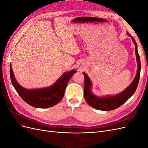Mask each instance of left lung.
<instances>
[{
    "instance_id": "1",
    "label": "left lung",
    "mask_w": 148,
    "mask_h": 148,
    "mask_svg": "<svg viewBox=\"0 0 148 148\" xmlns=\"http://www.w3.org/2000/svg\"><path fill=\"white\" fill-rule=\"evenodd\" d=\"M127 34L132 38L133 42L135 44V45L136 46L135 52L138 62V70L135 79H134L131 84L124 91L121 92L119 95L114 96H108L105 97H96L95 95H93L90 91V88L91 87V83L90 79H89L88 75L86 73H83L84 77V97L86 102L89 106L96 109L107 111L114 110L118 108L120 106H122L123 104H124V103L133 95L137 88L140 77V56L138 54V52L137 50V44L135 39H134L128 33H127Z\"/></svg>"
}]
</instances>
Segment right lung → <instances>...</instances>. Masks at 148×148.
Wrapping results in <instances>:
<instances>
[{"label":"right lung","mask_w":148,"mask_h":148,"mask_svg":"<svg viewBox=\"0 0 148 148\" xmlns=\"http://www.w3.org/2000/svg\"><path fill=\"white\" fill-rule=\"evenodd\" d=\"M11 82L19 96L29 105L36 108H48L58 104L63 98L69 79L77 72L72 70L64 73L53 86L47 88L26 89L17 83L13 75L12 66L10 67Z\"/></svg>","instance_id":"add662e5"}]
</instances>
